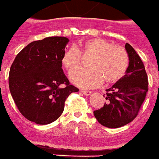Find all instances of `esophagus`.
Wrapping results in <instances>:
<instances>
[{
  "mask_svg": "<svg viewBox=\"0 0 159 159\" xmlns=\"http://www.w3.org/2000/svg\"><path fill=\"white\" fill-rule=\"evenodd\" d=\"M80 92H81V93H83V94L86 95V96H89V95H91V93H92V92H90V91L83 90V89H81Z\"/></svg>",
  "mask_w": 159,
  "mask_h": 159,
  "instance_id": "34e87169",
  "label": "esophagus"
}]
</instances>
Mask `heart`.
I'll return each instance as SVG.
<instances>
[{
	"mask_svg": "<svg viewBox=\"0 0 159 159\" xmlns=\"http://www.w3.org/2000/svg\"><path fill=\"white\" fill-rule=\"evenodd\" d=\"M82 54H93L89 62V68H78L81 53L76 47L66 49L62 57V64L70 72V80L81 88H94L104 81L112 84L120 80L129 66V55L124 47L112 45L100 38H93L80 44Z\"/></svg>",
	"mask_w": 159,
	"mask_h": 159,
	"instance_id": "1",
	"label": "heart"
}]
</instances>
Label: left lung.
Segmentation results:
<instances>
[{
    "instance_id": "obj_1",
    "label": "left lung",
    "mask_w": 159,
    "mask_h": 159,
    "mask_svg": "<svg viewBox=\"0 0 159 159\" xmlns=\"http://www.w3.org/2000/svg\"><path fill=\"white\" fill-rule=\"evenodd\" d=\"M125 47L129 60L125 75L106 89L104 97L107 103L93 112L100 124L111 129L125 125L136 118L148 92V76L142 59L129 43Z\"/></svg>"
}]
</instances>
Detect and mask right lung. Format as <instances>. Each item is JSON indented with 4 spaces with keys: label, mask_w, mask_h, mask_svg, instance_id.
Instances as JSON below:
<instances>
[{
    "label": "right lung",
    "mask_w": 159,
    "mask_h": 159,
    "mask_svg": "<svg viewBox=\"0 0 159 159\" xmlns=\"http://www.w3.org/2000/svg\"><path fill=\"white\" fill-rule=\"evenodd\" d=\"M68 42L65 37L32 42L12 63L9 90L27 120L39 125L52 123L63 113L69 95L79 92L70 84L62 68V57Z\"/></svg>",
    "instance_id": "obj_1"
}]
</instances>
